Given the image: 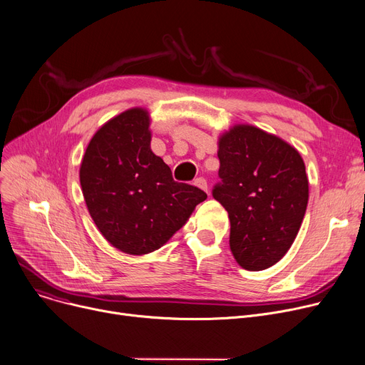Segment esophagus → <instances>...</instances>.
Wrapping results in <instances>:
<instances>
[{
  "instance_id": "1",
  "label": "esophagus",
  "mask_w": 365,
  "mask_h": 365,
  "mask_svg": "<svg viewBox=\"0 0 365 365\" xmlns=\"http://www.w3.org/2000/svg\"><path fill=\"white\" fill-rule=\"evenodd\" d=\"M195 185H196V187H199V188H202L203 191H206V192H207V182H206V180H205V178H202V177L196 178V180H195Z\"/></svg>"
}]
</instances>
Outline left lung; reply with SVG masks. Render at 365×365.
<instances>
[{"label":"left lung","mask_w":365,"mask_h":365,"mask_svg":"<svg viewBox=\"0 0 365 365\" xmlns=\"http://www.w3.org/2000/svg\"><path fill=\"white\" fill-rule=\"evenodd\" d=\"M220 178L212 196L230 218L237 264L261 271L293 245L308 205L305 163L297 150L252 125H234L218 140Z\"/></svg>","instance_id":"1"}]
</instances>
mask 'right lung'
Here are the masks:
<instances>
[{"label":"right lung","mask_w":365,"mask_h":365,"mask_svg":"<svg viewBox=\"0 0 365 365\" xmlns=\"http://www.w3.org/2000/svg\"><path fill=\"white\" fill-rule=\"evenodd\" d=\"M150 115L133 107L93 135L79 168L82 195L103 237L128 255L160 249L206 192L177 182L152 148Z\"/></svg>","instance_id":"1"}]
</instances>
